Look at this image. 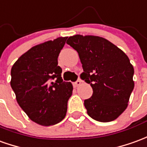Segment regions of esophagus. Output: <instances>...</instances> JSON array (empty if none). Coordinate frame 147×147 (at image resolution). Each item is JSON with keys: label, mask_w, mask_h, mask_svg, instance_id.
Listing matches in <instances>:
<instances>
[{"label": "esophagus", "mask_w": 147, "mask_h": 147, "mask_svg": "<svg viewBox=\"0 0 147 147\" xmlns=\"http://www.w3.org/2000/svg\"><path fill=\"white\" fill-rule=\"evenodd\" d=\"M80 84H81L80 80H76V82H74L73 83V86L75 87V88H76V87H78V86H80Z\"/></svg>", "instance_id": "obj_1"}]
</instances>
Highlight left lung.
I'll list each match as a JSON object with an SVG mask.
<instances>
[{
  "label": "left lung",
  "instance_id": "1",
  "mask_svg": "<svg viewBox=\"0 0 147 147\" xmlns=\"http://www.w3.org/2000/svg\"><path fill=\"white\" fill-rule=\"evenodd\" d=\"M67 44L78 52L84 70L80 78L93 89L91 98L84 100L88 115L102 123L116 119L127 108L134 87L128 56L99 36L76 35Z\"/></svg>",
  "mask_w": 147,
  "mask_h": 147
}]
</instances>
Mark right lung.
<instances>
[{
	"label": "right lung",
	"mask_w": 147,
	"mask_h": 147,
	"mask_svg": "<svg viewBox=\"0 0 147 147\" xmlns=\"http://www.w3.org/2000/svg\"><path fill=\"white\" fill-rule=\"evenodd\" d=\"M67 37L32 47L11 69V87L16 101L31 120L51 126L64 119L73 87L61 77L58 56Z\"/></svg>",
	"instance_id": "add662e5"
}]
</instances>
